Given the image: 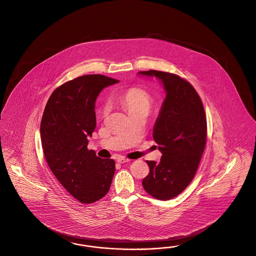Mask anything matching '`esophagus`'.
<instances>
[{"instance_id":"esophagus-1","label":"esophagus","mask_w":256,"mask_h":256,"mask_svg":"<svg viewBox=\"0 0 256 256\" xmlns=\"http://www.w3.org/2000/svg\"><path fill=\"white\" fill-rule=\"evenodd\" d=\"M130 160L126 159V158H124V157H119V158H117V162H119V164H124V162H130Z\"/></svg>"}]
</instances>
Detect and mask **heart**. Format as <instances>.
Returning a JSON list of instances; mask_svg holds the SVG:
<instances>
[{
	"mask_svg": "<svg viewBox=\"0 0 256 256\" xmlns=\"http://www.w3.org/2000/svg\"><path fill=\"white\" fill-rule=\"evenodd\" d=\"M121 102L128 108L130 114L141 110L148 112L152 104V98L146 90L142 88H132L126 92L123 96L121 97ZM110 108V103H106L102 108L103 115L108 114Z\"/></svg>",
	"mask_w": 256,
	"mask_h": 256,
	"instance_id": "heart-1",
	"label": "heart"
}]
</instances>
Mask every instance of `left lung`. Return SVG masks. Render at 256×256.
<instances>
[{"instance_id":"obj_1","label":"left lung","mask_w":256,"mask_h":256,"mask_svg":"<svg viewBox=\"0 0 256 256\" xmlns=\"http://www.w3.org/2000/svg\"><path fill=\"white\" fill-rule=\"evenodd\" d=\"M138 74L156 78L166 92L153 128V138L162 156L159 164L146 160L150 174L142 180V187L153 198L168 200L194 178L206 144L205 112L194 87L178 76L155 70Z\"/></svg>"}]
</instances>
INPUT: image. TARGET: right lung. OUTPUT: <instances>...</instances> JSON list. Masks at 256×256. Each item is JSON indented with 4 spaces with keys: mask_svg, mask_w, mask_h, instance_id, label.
I'll return each instance as SVG.
<instances>
[{
    "mask_svg": "<svg viewBox=\"0 0 256 256\" xmlns=\"http://www.w3.org/2000/svg\"><path fill=\"white\" fill-rule=\"evenodd\" d=\"M118 82L102 74L80 76L56 88L45 106L40 123L45 159L62 186L81 203L105 196L114 175V160L88 150V137L96 126L97 96Z\"/></svg>",
    "mask_w": 256,
    "mask_h": 256,
    "instance_id": "add662e5",
    "label": "right lung"
}]
</instances>
